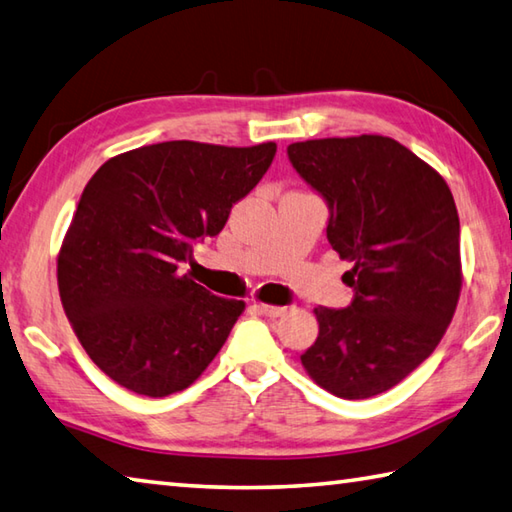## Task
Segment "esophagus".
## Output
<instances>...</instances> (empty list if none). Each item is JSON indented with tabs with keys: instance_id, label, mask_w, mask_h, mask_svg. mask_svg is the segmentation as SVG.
<instances>
[{
	"instance_id": "obj_1",
	"label": "esophagus",
	"mask_w": 512,
	"mask_h": 512,
	"mask_svg": "<svg viewBox=\"0 0 512 512\" xmlns=\"http://www.w3.org/2000/svg\"><path fill=\"white\" fill-rule=\"evenodd\" d=\"M256 310L260 314L269 316V318H276V316H283L287 312V307H283V305H269V303H258Z\"/></svg>"
}]
</instances>
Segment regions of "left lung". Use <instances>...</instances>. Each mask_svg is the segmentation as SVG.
I'll use <instances>...</instances> for the list:
<instances>
[{"instance_id": "8db88e82", "label": "left lung", "mask_w": 512, "mask_h": 512, "mask_svg": "<svg viewBox=\"0 0 512 512\" xmlns=\"http://www.w3.org/2000/svg\"><path fill=\"white\" fill-rule=\"evenodd\" d=\"M327 200V240L350 260L345 310L314 307L318 336L301 356L316 385L341 399L390 390L435 352L461 294L459 214L437 169L385 136L287 147Z\"/></svg>"}]
</instances>
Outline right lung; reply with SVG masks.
I'll return each mask as SVG.
<instances>
[{
	"mask_svg": "<svg viewBox=\"0 0 512 512\" xmlns=\"http://www.w3.org/2000/svg\"><path fill=\"white\" fill-rule=\"evenodd\" d=\"M274 153L276 142L171 140L93 173L57 254V287L77 341L122 388L169 397L225 345L245 301L214 296L180 265L198 238L220 234Z\"/></svg>",
	"mask_w": 512,
	"mask_h": 512,
	"instance_id": "right-lung-1",
	"label": "right lung"
}]
</instances>
